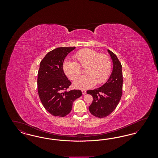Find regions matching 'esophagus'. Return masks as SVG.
<instances>
[{
	"label": "esophagus",
	"instance_id": "1",
	"mask_svg": "<svg viewBox=\"0 0 158 158\" xmlns=\"http://www.w3.org/2000/svg\"><path fill=\"white\" fill-rule=\"evenodd\" d=\"M82 94L83 95H85L86 94V91L85 90H82Z\"/></svg>",
	"mask_w": 158,
	"mask_h": 158
}]
</instances>
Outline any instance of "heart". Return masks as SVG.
Wrapping results in <instances>:
<instances>
[{
  "instance_id": "1",
  "label": "heart",
  "mask_w": 158,
  "mask_h": 158,
  "mask_svg": "<svg viewBox=\"0 0 158 158\" xmlns=\"http://www.w3.org/2000/svg\"><path fill=\"white\" fill-rule=\"evenodd\" d=\"M75 61H65L63 64L64 73L76 81L85 69V75L78 79L73 86L79 89H87L105 82L110 75L111 62L108 56L90 48L81 50L74 54Z\"/></svg>"
}]
</instances>
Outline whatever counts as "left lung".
Wrapping results in <instances>:
<instances>
[{
    "label": "left lung",
    "mask_w": 158,
    "mask_h": 158,
    "mask_svg": "<svg viewBox=\"0 0 158 158\" xmlns=\"http://www.w3.org/2000/svg\"><path fill=\"white\" fill-rule=\"evenodd\" d=\"M108 52L113 60L111 75L101 87L86 92L93 97L89 110L93 115L98 118H104L112 113L118 104L123 94L121 64L114 53L110 50H108Z\"/></svg>",
    "instance_id": "left-lung-1"
}]
</instances>
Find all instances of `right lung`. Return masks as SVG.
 Listing matches in <instances>:
<instances>
[{"mask_svg":"<svg viewBox=\"0 0 158 158\" xmlns=\"http://www.w3.org/2000/svg\"><path fill=\"white\" fill-rule=\"evenodd\" d=\"M75 47H59L41 60L38 72V93L45 110L53 116L64 117L72 109L73 101L82 96L81 90L67 91L72 84L65 75L63 64Z\"/></svg>","mask_w":158,"mask_h":158,"instance_id":"1","label":"right lung"}]
</instances>
